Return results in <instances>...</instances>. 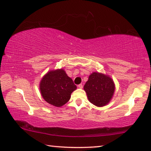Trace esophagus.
I'll use <instances>...</instances> for the list:
<instances>
[{
    "mask_svg": "<svg viewBox=\"0 0 151 151\" xmlns=\"http://www.w3.org/2000/svg\"><path fill=\"white\" fill-rule=\"evenodd\" d=\"M78 87L80 88H82L83 87V85L82 84H79L78 85Z\"/></svg>",
    "mask_w": 151,
    "mask_h": 151,
    "instance_id": "34e87169",
    "label": "esophagus"
}]
</instances>
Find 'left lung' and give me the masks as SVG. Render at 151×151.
Segmentation results:
<instances>
[{
	"instance_id": "8db88e82",
	"label": "left lung",
	"mask_w": 151,
	"mask_h": 151,
	"mask_svg": "<svg viewBox=\"0 0 151 151\" xmlns=\"http://www.w3.org/2000/svg\"><path fill=\"white\" fill-rule=\"evenodd\" d=\"M88 101L97 107L106 106L111 99L115 91L113 80L99 73H93L84 86Z\"/></svg>"
}]
</instances>
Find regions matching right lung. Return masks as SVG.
Segmentation results:
<instances>
[{"instance_id":"add662e5","label":"right lung","mask_w":151,"mask_h":151,"mask_svg":"<svg viewBox=\"0 0 151 151\" xmlns=\"http://www.w3.org/2000/svg\"><path fill=\"white\" fill-rule=\"evenodd\" d=\"M40 89L45 101L54 106L61 107L69 101L76 86L63 69H58L50 71L44 76Z\"/></svg>"}]
</instances>
